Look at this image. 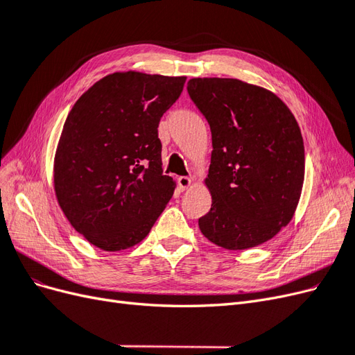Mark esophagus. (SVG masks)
<instances>
[{
	"label": "esophagus",
	"mask_w": 355,
	"mask_h": 355,
	"mask_svg": "<svg viewBox=\"0 0 355 355\" xmlns=\"http://www.w3.org/2000/svg\"><path fill=\"white\" fill-rule=\"evenodd\" d=\"M191 179L188 178V176H180V178H178V185H179V189L180 191H185V189H188L189 187H191Z\"/></svg>",
	"instance_id": "esophagus-1"
}]
</instances>
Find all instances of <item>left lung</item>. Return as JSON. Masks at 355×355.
Here are the masks:
<instances>
[{"label": "left lung", "instance_id": "1", "mask_svg": "<svg viewBox=\"0 0 355 355\" xmlns=\"http://www.w3.org/2000/svg\"><path fill=\"white\" fill-rule=\"evenodd\" d=\"M188 93L211 132L204 179L210 211L204 237L228 250L252 249L292 220L305 178L304 139L272 92L237 78H192Z\"/></svg>", "mask_w": 355, "mask_h": 355}]
</instances>
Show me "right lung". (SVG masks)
Returning a JSON list of instances; mask_svg holds the SVG:
<instances>
[{
    "label": "right lung",
    "mask_w": 355,
    "mask_h": 355,
    "mask_svg": "<svg viewBox=\"0 0 355 355\" xmlns=\"http://www.w3.org/2000/svg\"><path fill=\"white\" fill-rule=\"evenodd\" d=\"M187 77L139 71L106 75L84 92L63 124L53 187L72 228L94 247L141 243L176 182L163 175L158 124Z\"/></svg>",
    "instance_id": "1"
}]
</instances>
